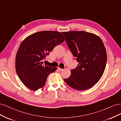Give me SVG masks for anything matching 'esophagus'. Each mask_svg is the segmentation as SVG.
I'll return each mask as SVG.
<instances>
[{
  "label": "esophagus",
  "mask_w": 121,
  "mask_h": 121,
  "mask_svg": "<svg viewBox=\"0 0 121 121\" xmlns=\"http://www.w3.org/2000/svg\"><path fill=\"white\" fill-rule=\"evenodd\" d=\"M58 70H59V71H63L64 70V69H61V68H58Z\"/></svg>",
  "instance_id": "esophagus-1"
}]
</instances>
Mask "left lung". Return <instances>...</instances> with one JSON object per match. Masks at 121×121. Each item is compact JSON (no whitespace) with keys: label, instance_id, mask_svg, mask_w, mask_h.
Wrapping results in <instances>:
<instances>
[{"label":"left lung","instance_id":"left-lung-1","mask_svg":"<svg viewBox=\"0 0 121 121\" xmlns=\"http://www.w3.org/2000/svg\"><path fill=\"white\" fill-rule=\"evenodd\" d=\"M62 33L79 63L64 81L75 90L88 89L99 81L104 71L107 56L104 44L100 37L91 33L74 31Z\"/></svg>","mask_w":121,"mask_h":121}]
</instances>
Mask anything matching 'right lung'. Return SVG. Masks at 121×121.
<instances>
[{"label": "right lung", "instance_id": "1", "mask_svg": "<svg viewBox=\"0 0 121 121\" xmlns=\"http://www.w3.org/2000/svg\"><path fill=\"white\" fill-rule=\"evenodd\" d=\"M64 40L59 32L44 31L29 35L21 43L16 54V69L28 88L34 91L41 88L49 74L56 71L57 68L43 65L42 60Z\"/></svg>", "mask_w": 121, "mask_h": 121}]
</instances>
